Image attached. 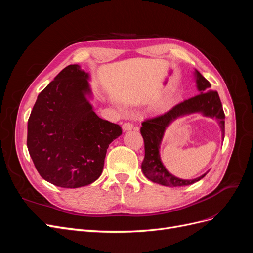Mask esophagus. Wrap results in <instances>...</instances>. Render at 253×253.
I'll return each mask as SVG.
<instances>
[{"label": "esophagus", "mask_w": 253, "mask_h": 253, "mask_svg": "<svg viewBox=\"0 0 253 253\" xmlns=\"http://www.w3.org/2000/svg\"><path fill=\"white\" fill-rule=\"evenodd\" d=\"M122 128H124V131H131V129L134 128V125L131 124V122H125L122 125Z\"/></svg>", "instance_id": "obj_1"}]
</instances>
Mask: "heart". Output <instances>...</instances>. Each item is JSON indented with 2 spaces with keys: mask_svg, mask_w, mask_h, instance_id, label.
Returning a JSON list of instances; mask_svg holds the SVG:
<instances>
[{
  "mask_svg": "<svg viewBox=\"0 0 253 253\" xmlns=\"http://www.w3.org/2000/svg\"><path fill=\"white\" fill-rule=\"evenodd\" d=\"M170 104H171V99L170 98H166V99H164L163 101H160L159 106L162 109H165V108H168V106H169Z\"/></svg>",
  "mask_w": 253,
  "mask_h": 253,
  "instance_id": "1",
  "label": "heart"
}]
</instances>
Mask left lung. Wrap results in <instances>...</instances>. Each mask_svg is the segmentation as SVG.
Instances as JSON below:
<instances>
[{
	"instance_id": "obj_1",
	"label": "left lung",
	"mask_w": 253,
	"mask_h": 253,
	"mask_svg": "<svg viewBox=\"0 0 253 253\" xmlns=\"http://www.w3.org/2000/svg\"><path fill=\"white\" fill-rule=\"evenodd\" d=\"M194 80L198 94L193 98L183 101L167 112L162 116L142 122L140 128L144 140V159L141 164V170L145 177L153 182L167 187H182L192 185L204 178L206 174L194 179H181L176 177L167 170L160 157L162 145L166 129L175 120L188 116L191 114H201L204 117L215 119L221 132V139L225 137V114L217 91L211 89V84L204 76L194 68Z\"/></svg>"
}]
</instances>
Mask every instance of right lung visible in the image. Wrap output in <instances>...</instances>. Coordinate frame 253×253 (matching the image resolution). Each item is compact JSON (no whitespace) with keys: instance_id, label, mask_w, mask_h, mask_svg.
Returning a JSON list of instances; mask_svg holds the SVG:
<instances>
[{"instance_id":"obj_1","label":"right lung","mask_w":253,"mask_h":253,"mask_svg":"<svg viewBox=\"0 0 253 253\" xmlns=\"http://www.w3.org/2000/svg\"><path fill=\"white\" fill-rule=\"evenodd\" d=\"M90 75L78 64L61 71L37 98L27 148L37 171L61 188L90 185L102 173L106 150L121 127L94 111Z\"/></svg>"}]
</instances>
